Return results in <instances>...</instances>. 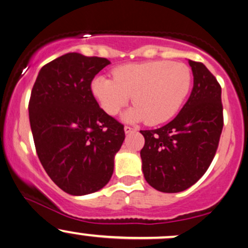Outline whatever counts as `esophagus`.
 Instances as JSON below:
<instances>
[{
	"label": "esophagus",
	"instance_id": "esophagus-1",
	"mask_svg": "<svg viewBox=\"0 0 248 248\" xmlns=\"http://www.w3.org/2000/svg\"><path fill=\"white\" fill-rule=\"evenodd\" d=\"M133 131H134V129H132V127H131V126H124V132L126 133V134L133 132Z\"/></svg>",
	"mask_w": 248,
	"mask_h": 248
}]
</instances>
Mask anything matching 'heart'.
Listing matches in <instances>:
<instances>
[{
    "label": "heart",
    "mask_w": 248,
    "mask_h": 248,
    "mask_svg": "<svg viewBox=\"0 0 248 248\" xmlns=\"http://www.w3.org/2000/svg\"><path fill=\"white\" fill-rule=\"evenodd\" d=\"M114 78L97 76L91 90L107 114L117 115L132 96V108L125 112L127 122L146 121L157 125L172 118L187 97L192 73L186 64L169 61L125 64L112 70Z\"/></svg>",
    "instance_id": "1"
}]
</instances>
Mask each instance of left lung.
Returning <instances> with one entry per match:
<instances>
[{
	"mask_svg": "<svg viewBox=\"0 0 248 248\" xmlns=\"http://www.w3.org/2000/svg\"><path fill=\"white\" fill-rule=\"evenodd\" d=\"M193 90L170 123L140 131L145 146L140 152L142 172L152 187L177 193L204 175L217 151L223 129L221 86L200 62L188 60Z\"/></svg>",
	"mask_w": 248,
	"mask_h": 248,
	"instance_id": "obj_1",
	"label": "left lung"
}]
</instances>
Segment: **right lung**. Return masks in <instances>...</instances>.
<instances>
[{"label":"right lung","mask_w":248,"mask_h":248,"mask_svg":"<svg viewBox=\"0 0 248 248\" xmlns=\"http://www.w3.org/2000/svg\"><path fill=\"white\" fill-rule=\"evenodd\" d=\"M110 64L69 53L46 64L33 85L29 116L42 167L61 189L85 195L108 184L124 126L99 107L91 90Z\"/></svg>","instance_id":"obj_1"}]
</instances>
